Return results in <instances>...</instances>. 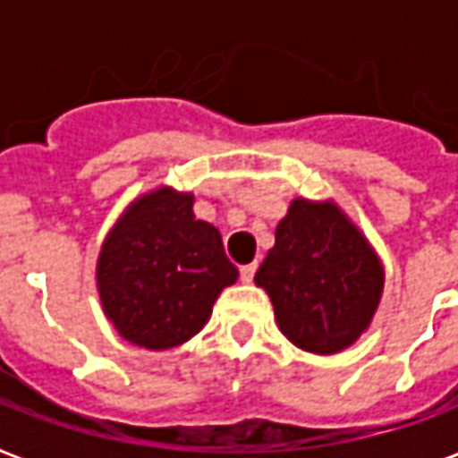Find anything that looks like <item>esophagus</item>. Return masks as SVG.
Returning <instances> with one entry per match:
<instances>
[{
	"label": "esophagus",
	"instance_id": "34e87169",
	"mask_svg": "<svg viewBox=\"0 0 458 458\" xmlns=\"http://www.w3.org/2000/svg\"><path fill=\"white\" fill-rule=\"evenodd\" d=\"M255 272H258V262H250V265H242V267H240V277H242V282H252Z\"/></svg>",
	"mask_w": 458,
	"mask_h": 458
}]
</instances>
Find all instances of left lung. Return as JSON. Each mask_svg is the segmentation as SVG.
I'll return each instance as SVG.
<instances>
[{"label":"left lung","instance_id":"8db88e82","mask_svg":"<svg viewBox=\"0 0 458 458\" xmlns=\"http://www.w3.org/2000/svg\"><path fill=\"white\" fill-rule=\"evenodd\" d=\"M255 284L267 292L279 331L292 344L309 353L334 355L373 324L385 269L373 245L334 200L294 199Z\"/></svg>","mask_w":458,"mask_h":458}]
</instances>
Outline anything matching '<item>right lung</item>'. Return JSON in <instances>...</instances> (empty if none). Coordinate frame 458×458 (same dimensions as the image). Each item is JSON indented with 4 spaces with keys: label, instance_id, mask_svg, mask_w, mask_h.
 Returning a JSON list of instances; mask_svg holds the SVG:
<instances>
[{
    "label": "right lung",
    "instance_id": "obj_1",
    "mask_svg": "<svg viewBox=\"0 0 458 458\" xmlns=\"http://www.w3.org/2000/svg\"><path fill=\"white\" fill-rule=\"evenodd\" d=\"M98 294L124 341L149 351L186 344L238 279L218 228L193 216V193L159 186L124 208L98 255Z\"/></svg>",
    "mask_w": 458,
    "mask_h": 458
}]
</instances>
